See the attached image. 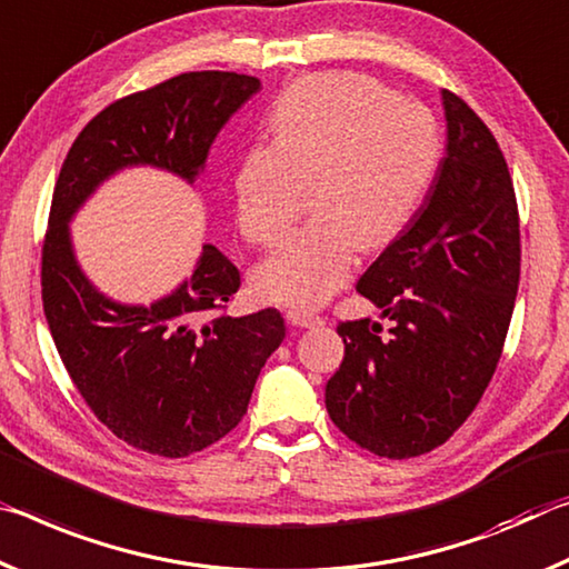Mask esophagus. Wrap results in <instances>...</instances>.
<instances>
[{"label":"esophagus","instance_id":"obj_1","mask_svg":"<svg viewBox=\"0 0 569 569\" xmlns=\"http://www.w3.org/2000/svg\"><path fill=\"white\" fill-rule=\"evenodd\" d=\"M287 322L295 325V328H320V325H325L320 315H312L305 310H287Z\"/></svg>","mask_w":569,"mask_h":569}]
</instances>
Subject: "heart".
<instances>
[{
	"label": "heart",
	"mask_w": 569,
	"mask_h": 569,
	"mask_svg": "<svg viewBox=\"0 0 569 569\" xmlns=\"http://www.w3.org/2000/svg\"><path fill=\"white\" fill-rule=\"evenodd\" d=\"M272 143L241 158L234 193L239 229L277 244L300 217L305 183L320 217L257 269L269 302L320 307L348 284L362 244L386 247L421 203L441 158V130L421 102L393 98L356 72H325L274 102Z\"/></svg>",
	"instance_id": "1"
}]
</instances>
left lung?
Returning <instances> with one entry per match:
<instances>
[{
    "label": "left lung",
    "mask_w": 569,
    "mask_h": 569,
    "mask_svg": "<svg viewBox=\"0 0 569 569\" xmlns=\"http://www.w3.org/2000/svg\"><path fill=\"white\" fill-rule=\"evenodd\" d=\"M446 156L423 207L360 277L393 320L340 322V370L325 386L332 423L362 449L411 459L467 421L505 348L519 287V213L483 120L443 90Z\"/></svg>",
    "instance_id": "obj_1"
}]
</instances>
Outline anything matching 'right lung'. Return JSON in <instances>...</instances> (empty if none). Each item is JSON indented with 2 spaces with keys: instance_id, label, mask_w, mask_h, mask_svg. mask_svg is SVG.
I'll use <instances>...</instances> for the list:
<instances>
[{
  "instance_id": "obj_1",
  "label": "right lung",
  "mask_w": 569,
  "mask_h": 569,
  "mask_svg": "<svg viewBox=\"0 0 569 569\" xmlns=\"http://www.w3.org/2000/svg\"><path fill=\"white\" fill-rule=\"evenodd\" d=\"M259 88L251 74L203 70L120 98L80 130L54 183L42 247L44 318L90 411L138 451L181 459L223 439L284 340V320L272 307L244 318L223 312L239 269L213 244L161 300H110L82 272L70 221L123 169L151 166L197 181L213 138Z\"/></svg>"
}]
</instances>
